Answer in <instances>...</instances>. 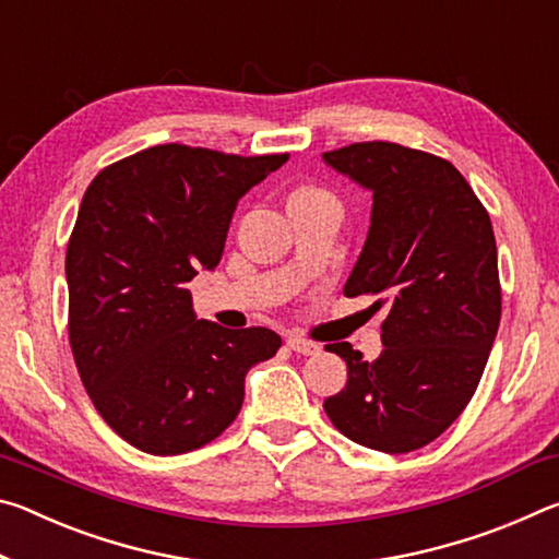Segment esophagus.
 Here are the masks:
<instances>
[{
  "instance_id": "1",
  "label": "esophagus",
  "mask_w": 559,
  "mask_h": 559,
  "mask_svg": "<svg viewBox=\"0 0 559 559\" xmlns=\"http://www.w3.org/2000/svg\"><path fill=\"white\" fill-rule=\"evenodd\" d=\"M286 345L293 349V353H298V355H318L320 353V345L318 343H313V340L300 337V335H288Z\"/></svg>"
}]
</instances>
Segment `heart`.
I'll list each match as a JSON object with an SVG mask.
<instances>
[{
    "instance_id": "obj_1",
    "label": "heart",
    "mask_w": 559,
    "mask_h": 559,
    "mask_svg": "<svg viewBox=\"0 0 559 559\" xmlns=\"http://www.w3.org/2000/svg\"><path fill=\"white\" fill-rule=\"evenodd\" d=\"M318 194H325V192H320V189H298L293 197H318Z\"/></svg>"
}]
</instances>
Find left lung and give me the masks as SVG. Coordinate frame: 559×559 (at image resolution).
Here are the masks:
<instances>
[{
    "instance_id": "8db88e82",
    "label": "left lung",
    "mask_w": 559,
    "mask_h": 559,
    "mask_svg": "<svg viewBox=\"0 0 559 559\" xmlns=\"http://www.w3.org/2000/svg\"><path fill=\"white\" fill-rule=\"evenodd\" d=\"M325 163L372 192L370 231L345 296L386 308L384 349L367 362L349 343L347 384L325 400L340 433L406 453L466 409L500 325V281L486 206L449 159L396 143H355Z\"/></svg>"
}]
</instances>
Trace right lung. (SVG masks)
Wrapping results in <instances>:
<instances>
[{
    "mask_svg": "<svg viewBox=\"0 0 559 559\" xmlns=\"http://www.w3.org/2000/svg\"><path fill=\"white\" fill-rule=\"evenodd\" d=\"M288 155L155 145L100 169L66 251L69 340L108 427L153 456L204 447L236 419L269 328L197 320L185 283L222 261L241 197Z\"/></svg>",
    "mask_w": 559,
    "mask_h": 559,
    "instance_id": "right-lung-1",
    "label": "right lung"
}]
</instances>
